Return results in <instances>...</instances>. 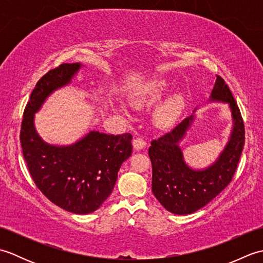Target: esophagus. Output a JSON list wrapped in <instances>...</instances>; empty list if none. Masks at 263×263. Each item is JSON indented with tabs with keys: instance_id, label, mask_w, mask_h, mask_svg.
Segmentation results:
<instances>
[{
	"instance_id": "obj_1",
	"label": "esophagus",
	"mask_w": 263,
	"mask_h": 263,
	"mask_svg": "<svg viewBox=\"0 0 263 263\" xmlns=\"http://www.w3.org/2000/svg\"><path fill=\"white\" fill-rule=\"evenodd\" d=\"M146 144H147L146 140H144V139L141 137H138L135 139V140H133V148H135L136 150H140V149L144 148L146 147Z\"/></svg>"
}]
</instances>
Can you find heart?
<instances>
[{"label":"heart","mask_w":263,"mask_h":263,"mask_svg":"<svg viewBox=\"0 0 263 263\" xmlns=\"http://www.w3.org/2000/svg\"><path fill=\"white\" fill-rule=\"evenodd\" d=\"M167 82L163 79L155 80L152 83H149L144 87L142 91V99L143 100H154L156 98L160 97V95L163 93L167 88ZM142 100H138L137 104H139ZM182 103V97L178 93L173 95L166 102L160 106L157 111V119L159 122L165 123L170 121L173 116L176 114V111L180 108Z\"/></svg>","instance_id":"b5f03b06"}]
</instances>
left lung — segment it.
<instances>
[{"mask_svg":"<svg viewBox=\"0 0 263 263\" xmlns=\"http://www.w3.org/2000/svg\"><path fill=\"white\" fill-rule=\"evenodd\" d=\"M210 100L230 105L233 117L232 135L216 163L204 170H192L183 158L178 142L193 121L184 119L168 133L152 141L149 157L153 166V193L166 210L189 215L208 204L233 180L245 141L244 122L230 87L217 76Z\"/></svg>","mask_w":263,"mask_h":263,"instance_id":"obj_1","label":"left lung"}]
</instances>
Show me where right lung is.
<instances>
[{"instance_id": "right-lung-1", "label": "right lung", "mask_w": 263, "mask_h": 263, "mask_svg": "<svg viewBox=\"0 0 263 263\" xmlns=\"http://www.w3.org/2000/svg\"><path fill=\"white\" fill-rule=\"evenodd\" d=\"M80 63H63L36 83L22 117V154L36 186L66 211L85 215L97 210L109 197L122 163L132 154L130 133L113 136L90 131L66 147L44 142L33 126L35 113L58 88L71 81Z\"/></svg>"}]
</instances>
